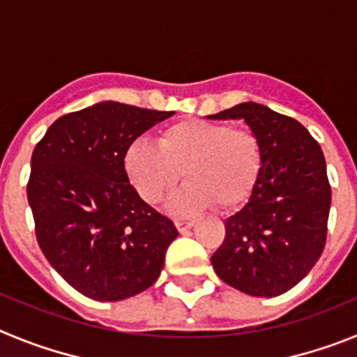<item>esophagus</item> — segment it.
I'll list each match as a JSON object with an SVG mask.
<instances>
[{
	"label": "esophagus",
	"instance_id": "1",
	"mask_svg": "<svg viewBox=\"0 0 357 357\" xmlns=\"http://www.w3.org/2000/svg\"><path fill=\"white\" fill-rule=\"evenodd\" d=\"M175 225H176V229L181 230V232H185V230L193 229L195 220H176Z\"/></svg>",
	"mask_w": 357,
	"mask_h": 357
}]
</instances>
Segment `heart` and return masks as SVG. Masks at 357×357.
<instances>
[{
  "label": "heart",
  "mask_w": 357,
  "mask_h": 357,
  "mask_svg": "<svg viewBox=\"0 0 357 357\" xmlns=\"http://www.w3.org/2000/svg\"><path fill=\"white\" fill-rule=\"evenodd\" d=\"M123 169L135 193L151 206L178 184L184 172L189 182L169 200V211L189 214L214 204L234 209L254 193L263 148L245 128L185 119L162 128L157 146L144 137L132 141L123 151Z\"/></svg>",
  "instance_id": "1"
}]
</instances>
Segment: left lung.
Instances as JSON below:
<instances>
[{"label": "left lung", "instance_id": "1", "mask_svg": "<svg viewBox=\"0 0 357 357\" xmlns=\"http://www.w3.org/2000/svg\"><path fill=\"white\" fill-rule=\"evenodd\" d=\"M209 118L245 119L263 148L254 193L225 220V239L211 257L214 272L247 295H282L326 247L331 185L324 151L296 119L261 103H239Z\"/></svg>", "mask_w": 357, "mask_h": 357}]
</instances>
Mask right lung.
<instances>
[{
  "mask_svg": "<svg viewBox=\"0 0 357 357\" xmlns=\"http://www.w3.org/2000/svg\"><path fill=\"white\" fill-rule=\"evenodd\" d=\"M173 114L100 102L56 119L31 153L26 193L40 250L93 301H123L150 288L178 236L123 169L125 148Z\"/></svg>",
  "mask_w": 357,
  "mask_h": 357,
  "instance_id": "add662e5",
  "label": "right lung"
}]
</instances>
